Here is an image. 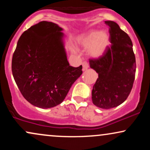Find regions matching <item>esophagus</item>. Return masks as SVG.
Segmentation results:
<instances>
[{
  "instance_id": "esophagus-1",
  "label": "esophagus",
  "mask_w": 150,
  "mask_h": 150,
  "mask_svg": "<svg viewBox=\"0 0 150 150\" xmlns=\"http://www.w3.org/2000/svg\"><path fill=\"white\" fill-rule=\"evenodd\" d=\"M89 68V63H87V61H84L83 63H82V70L85 71V70H87Z\"/></svg>"
}]
</instances>
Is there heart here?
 Segmentation results:
<instances>
[{"instance_id":"b5f03b06","label":"heart","mask_w":150,"mask_h":150,"mask_svg":"<svg viewBox=\"0 0 150 150\" xmlns=\"http://www.w3.org/2000/svg\"><path fill=\"white\" fill-rule=\"evenodd\" d=\"M79 46L89 49L88 53L92 58H99L104 54L109 46L110 37L104 31H91L78 37L77 40Z\"/></svg>"}]
</instances>
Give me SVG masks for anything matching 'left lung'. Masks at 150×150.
Segmentation results:
<instances>
[{
	"mask_svg": "<svg viewBox=\"0 0 150 150\" xmlns=\"http://www.w3.org/2000/svg\"><path fill=\"white\" fill-rule=\"evenodd\" d=\"M109 27L111 45L97 59H89L90 68L98 73L92 92L95 106L109 109L126 100L135 80L136 63L129 36L115 22L105 21Z\"/></svg>",
	"mask_w": 150,
	"mask_h": 150,
	"instance_id": "8db88e82",
	"label": "left lung"
}]
</instances>
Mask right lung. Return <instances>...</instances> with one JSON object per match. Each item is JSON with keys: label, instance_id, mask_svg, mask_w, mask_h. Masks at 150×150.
I'll use <instances>...</instances> for the list:
<instances>
[{"label": "right lung", "instance_id": "1", "mask_svg": "<svg viewBox=\"0 0 150 150\" xmlns=\"http://www.w3.org/2000/svg\"><path fill=\"white\" fill-rule=\"evenodd\" d=\"M63 29L42 21L19 39L12 59V72L20 92L37 107L60 104L82 75V66H70L64 48Z\"/></svg>", "mask_w": 150, "mask_h": 150}]
</instances>
